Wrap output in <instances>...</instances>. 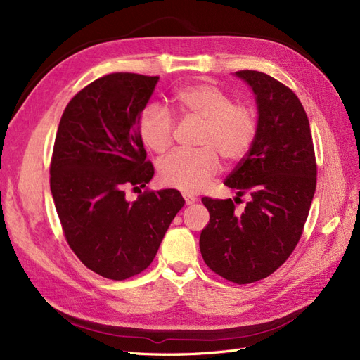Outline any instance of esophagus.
Instances as JSON below:
<instances>
[{"instance_id":"esophagus-1","label":"esophagus","mask_w":360,"mask_h":360,"mask_svg":"<svg viewBox=\"0 0 360 360\" xmlns=\"http://www.w3.org/2000/svg\"><path fill=\"white\" fill-rule=\"evenodd\" d=\"M181 195H183V198H184V202H186V204H193L195 201H197V198H195V197H193V195H191L189 192H183Z\"/></svg>"}]
</instances>
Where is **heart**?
Listing matches in <instances>:
<instances>
[{"label": "heart", "instance_id": "heart-1", "mask_svg": "<svg viewBox=\"0 0 360 360\" xmlns=\"http://www.w3.org/2000/svg\"><path fill=\"white\" fill-rule=\"evenodd\" d=\"M180 110L202 122L197 151H176L159 163V180L169 188L200 192L221 171V158L242 160L252 147L258 122L252 108L234 103L233 97L212 84L188 85L176 93ZM138 132L155 153L172 146L176 122L167 108L151 103L139 114Z\"/></svg>", "mask_w": 360, "mask_h": 360}]
</instances>
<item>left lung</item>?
Returning a JSON list of instances; mask_svg holds the SVG:
<instances>
[{
	"instance_id": "left-lung-1",
	"label": "left lung",
	"mask_w": 360,
	"mask_h": 360,
	"mask_svg": "<svg viewBox=\"0 0 360 360\" xmlns=\"http://www.w3.org/2000/svg\"><path fill=\"white\" fill-rule=\"evenodd\" d=\"M255 94L258 130L249 153L224 181L237 198H250L238 214L234 201H201L210 221L200 236L201 255L214 274L250 284L285 263L311 209L317 163L308 115L287 85L257 70L236 72Z\"/></svg>"
}]
</instances>
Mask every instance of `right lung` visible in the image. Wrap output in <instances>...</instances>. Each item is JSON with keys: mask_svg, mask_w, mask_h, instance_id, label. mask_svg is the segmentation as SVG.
Returning a JSON list of instances; mask_svg holds the SVG:
<instances>
[{"mask_svg": "<svg viewBox=\"0 0 360 360\" xmlns=\"http://www.w3.org/2000/svg\"><path fill=\"white\" fill-rule=\"evenodd\" d=\"M159 76L110 73L73 96L64 110L51 159V192L64 237L82 263L108 279L146 270L174 216L176 189L144 191L155 174L138 120ZM127 188L139 190L136 202Z\"/></svg>", "mask_w": 360, "mask_h": 360, "instance_id": "obj_1", "label": "right lung"}]
</instances>
